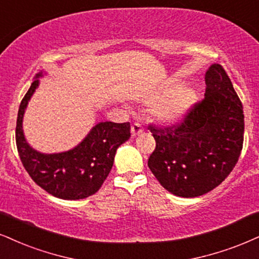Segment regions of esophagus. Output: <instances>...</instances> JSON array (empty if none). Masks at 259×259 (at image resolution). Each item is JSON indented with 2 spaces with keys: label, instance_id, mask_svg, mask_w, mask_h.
Segmentation results:
<instances>
[{
  "label": "esophagus",
  "instance_id": "obj_1",
  "mask_svg": "<svg viewBox=\"0 0 259 259\" xmlns=\"http://www.w3.org/2000/svg\"><path fill=\"white\" fill-rule=\"evenodd\" d=\"M142 132H143L142 124L138 123V122H135L132 124V127H131V133H132V137L139 136Z\"/></svg>",
  "mask_w": 259,
  "mask_h": 259
}]
</instances>
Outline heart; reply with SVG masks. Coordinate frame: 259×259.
I'll return each mask as SVG.
<instances>
[{"label":"heart","mask_w":259,"mask_h":259,"mask_svg":"<svg viewBox=\"0 0 259 259\" xmlns=\"http://www.w3.org/2000/svg\"><path fill=\"white\" fill-rule=\"evenodd\" d=\"M174 91H169L161 100L156 102L151 109V116L163 124H175L180 122L191 110L197 101V94L190 85L177 88L171 85Z\"/></svg>","instance_id":"obj_1"}]
</instances>
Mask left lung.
<instances>
[{
    "label": "left lung",
    "instance_id": "8db88e82",
    "mask_svg": "<svg viewBox=\"0 0 259 259\" xmlns=\"http://www.w3.org/2000/svg\"><path fill=\"white\" fill-rule=\"evenodd\" d=\"M204 100L177 126H150L156 149L148 165L168 192L193 198L219 186L237 164L244 142L242 104L225 69L205 72Z\"/></svg>",
    "mask_w": 259,
    "mask_h": 259
}]
</instances>
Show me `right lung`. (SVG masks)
Returning <instances> with one entry per match:
<instances>
[{
    "label": "right lung",
    "mask_w": 259,
    "mask_h": 259,
    "mask_svg": "<svg viewBox=\"0 0 259 259\" xmlns=\"http://www.w3.org/2000/svg\"><path fill=\"white\" fill-rule=\"evenodd\" d=\"M46 71L38 73L22 98L18 111L15 139L19 156L32 180L48 193L67 200L84 199L100 190L109 175L116 150L130 139V122L96 123L74 148L62 152L44 154L28 144L22 121L31 97Z\"/></svg>",
    "instance_id": "add662e5"
}]
</instances>
